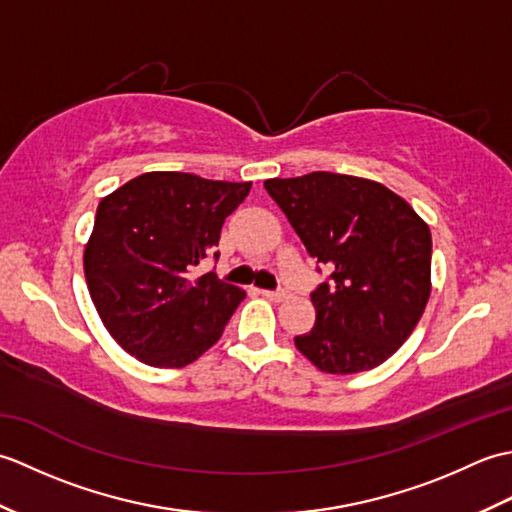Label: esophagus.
Wrapping results in <instances>:
<instances>
[{"instance_id":"1","label":"esophagus","mask_w":512,"mask_h":512,"mask_svg":"<svg viewBox=\"0 0 512 512\" xmlns=\"http://www.w3.org/2000/svg\"><path fill=\"white\" fill-rule=\"evenodd\" d=\"M262 295L266 297V299H270V301H275V303H279V301H284L288 295L284 290H262Z\"/></svg>"}]
</instances>
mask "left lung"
Here are the masks:
<instances>
[{"instance_id":"obj_1","label":"left lung","mask_w":512,"mask_h":512,"mask_svg":"<svg viewBox=\"0 0 512 512\" xmlns=\"http://www.w3.org/2000/svg\"><path fill=\"white\" fill-rule=\"evenodd\" d=\"M312 257L332 270L312 292L297 350L325 374H358L394 354L431 295V231L385 184L312 171L264 182Z\"/></svg>"}]
</instances>
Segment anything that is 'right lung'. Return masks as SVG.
Here are the masks:
<instances>
[{
	"label": "right lung",
	"mask_w": 512,
	"mask_h": 512,
	"mask_svg": "<svg viewBox=\"0 0 512 512\" xmlns=\"http://www.w3.org/2000/svg\"><path fill=\"white\" fill-rule=\"evenodd\" d=\"M248 191L250 182L149 171L99 202L85 281L105 330L140 363L184 367L222 336L246 292L213 273L189 275Z\"/></svg>",
	"instance_id": "add662e5"
}]
</instances>
